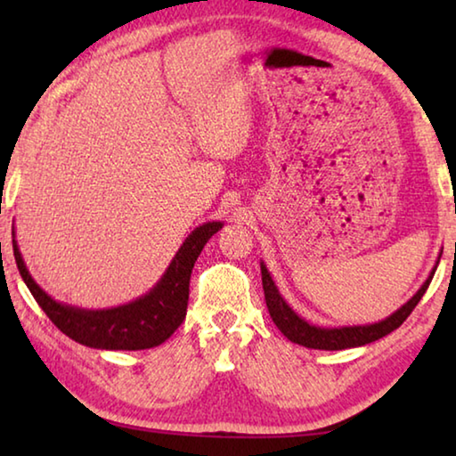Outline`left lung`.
Masks as SVG:
<instances>
[{
	"label": "left lung",
	"mask_w": 456,
	"mask_h": 456,
	"mask_svg": "<svg viewBox=\"0 0 456 456\" xmlns=\"http://www.w3.org/2000/svg\"><path fill=\"white\" fill-rule=\"evenodd\" d=\"M436 265L432 267L430 275L427 277V281L420 285V289L416 291L403 307H398V310L395 314H390L388 318L374 323H364V326L322 328L305 322L302 315L293 312L289 304L281 297V293L277 289L272 275H269L264 261H261V281H264V293H265V304H267L269 315H272L273 323L280 328V331L285 338L291 339L293 344L305 346V348H314V350H346V348H356V346H366L370 342H376V339L388 336L390 331H395L396 328L403 326V322L412 314L416 304L422 299L424 291L428 289L432 275L436 272Z\"/></svg>",
	"instance_id": "8db88e82"
}]
</instances>
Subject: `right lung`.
<instances>
[{
  "instance_id": "add662e5",
  "label": "right lung",
  "mask_w": 456,
  "mask_h": 456,
  "mask_svg": "<svg viewBox=\"0 0 456 456\" xmlns=\"http://www.w3.org/2000/svg\"><path fill=\"white\" fill-rule=\"evenodd\" d=\"M223 227L221 221L199 225L184 239L163 277L144 296L106 310H84V307L56 302L29 275L13 235V257L20 275L45 315L74 342L96 350H146L160 346L173 336L187 315L189 281L195 261L207 241Z\"/></svg>"
}]
</instances>
